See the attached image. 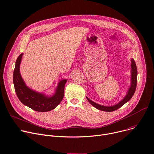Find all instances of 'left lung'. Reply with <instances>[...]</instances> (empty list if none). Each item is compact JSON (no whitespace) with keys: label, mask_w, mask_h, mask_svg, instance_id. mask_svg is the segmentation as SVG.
Wrapping results in <instances>:
<instances>
[{"label":"left lung","mask_w":154,"mask_h":154,"mask_svg":"<svg viewBox=\"0 0 154 154\" xmlns=\"http://www.w3.org/2000/svg\"><path fill=\"white\" fill-rule=\"evenodd\" d=\"M137 67L136 64L135 63L134 60L132 59H131V85L129 89V91L128 92V94L124 98V99L122 101H121L119 103L116 104L115 106H102L100 105H98L95 102L92 101L90 100L89 98L87 97V99L88 101L90 102V103L93 105L95 108L101 111H113L118 108H121L122 106H123L126 102H128L130 99L132 97L133 95L134 94V92L136 89V86H137Z\"/></svg>","instance_id":"left-lung-1"}]
</instances>
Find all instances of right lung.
I'll use <instances>...</instances> for the list:
<instances>
[{
	"label": "right lung",
	"mask_w": 154,
	"mask_h": 154,
	"mask_svg": "<svg viewBox=\"0 0 154 154\" xmlns=\"http://www.w3.org/2000/svg\"><path fill=\"white\" fill-rule=\"evenodd\" d=\"M23 54H20L16 60L13 75L15 90L18 99L23 105L36 111L46 112L54 109L63 99L67 80H61L58 85L56 94L49 98L29 89L26 86L20 73V64Z\"/></svg>",
	"instance_id": "1"
}]
</instances>
